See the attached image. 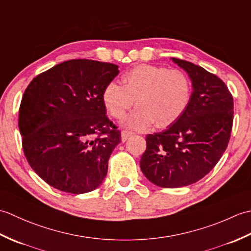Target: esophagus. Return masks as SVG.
I'll return each mask as SVG.
<instances>
[{"label": "esophagus", "mask_w": 251, "mask_h": 251, "mask_svg": "<svg viewBox=\"0 0 251 251\" xmlns=\"http://www.w3.org/2000/svg\"><path fill=\"white\" fill-rule=\"evenodd\" d=\"M134 135V132H131V131H126V130H123L122 132H121V138H122V141H126L127 139H128V138L130 137V136H132Z\"/></svg>", "instance_id": "obj_1"}]
</instances>
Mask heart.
<instances>
[{"label":"heart","mask_w":251,"mask_h":251,"mask_svg":"<svg viewBox=\"0 0 251 251\" xmlns=\"http://www.w3.org/2000/svg\"><path fill=\"white\" fill-rule=\"evenodd\" d=\"M121 84L110 82L102 92V102L111 116L121 120L135 103L137 108L124 120L135 130L156 125L170 126L184 113L192 97V82L181 70L140 65L123 74Z\"/></svg>","instance_id":"obj_1"}]
</instances>
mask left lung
Returning a JSON list of instances; mask_svg holds the SVG:
<instances>
[{
	"label": "left lung",
	"instance_id": "left-lung-1",
	"mask_svg": "<svg viewBox=\"0 0 251 251\" xmlns=\"http://www.w3.org/2000/svg\"><path fill=\"white\" fill-rule=\"evenodd\" d=\"M189 74L191 101L167 129L146 138L140 168L161 188H181L204 178L219 162L231 137L233 97L215 74L194 63L172 58Z\"/></svg>",
	"mask_w": 251,
	"mask_h": 251
}]
</instances>
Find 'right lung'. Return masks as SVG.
<instances>
[{
	"mask_svg": "<svg viewBox=\"0 0 251 251\" xmlns=\"http://www.w3.org/2000/svg\"><path fill=\"white\" fill-rule=\"evenodd\" d=\"M119 67L72 59L32 79L19 109L18 126L31 168L52 188L72 194L94 191L108 173L121 142L102 102Z\"/></svg>",
	"mask_w": 251,
	"mask_h": 251,
	"instance_id": "add662e5",
	"label": "right lung"
}]
</instances>
